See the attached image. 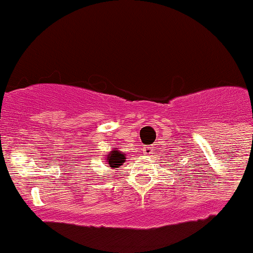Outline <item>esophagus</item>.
Segmentation results:
<instances>
[{"label":"esophagus","mask_w":253,"mask_h":253,"mask_svg":"<svg viewBox=\"0 0 253 253\" xmlns=\"http://www.w3.org/2000/svg\"><path fill=\"white\" fill-rule=\"evenodd\" d=\"M154 152V149L151 146H144L142 147V154L146 155V156H150V155Z\"/></svg>","instance_id":"1"}]
</instances>
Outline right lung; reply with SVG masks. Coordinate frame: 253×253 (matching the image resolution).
<instances>
[{
  "mask_svg": "<svg viewBox=\"0 0 253 253\" xmlns=\"http://www.w3.org/2000/svg\"><path fill=\"white\" fill-rule=\"evenodd\" d=\"M106 161L108 162L107 165H109V167H112L113 169H119L126 162V155L121 150H117V147H114L113 151H111L107 155Z\"/></svg>",
  "mask_w": 253,
  "mask_h": 253,
  "instance_id": "obj_1",
  "label": "right lung"
}]
</instances>
